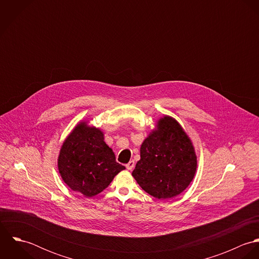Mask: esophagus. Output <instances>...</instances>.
Here are the masks:
<instances>
[{
    "label": "esophagus",
    "instance_id": "esophagus-1",
    "mask_svg": "<svg viewBox=\"0 0 259 259\" xmlns=\"http://www.w3.org/2000/svg\"><path fill=\"white\" fill-rule=\"evenodd\" d=\"M125 166H126V168H127L128 170H132V169L135 167V161H134V160L128 161V163H126Z\"/></svg>",
    "mask_w": 259,
    "mask_h": 259
}]
</instances>
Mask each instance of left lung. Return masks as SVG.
<instances>
[{"mask_svg":"<svg viewBox=\"0 0 259 259\" xmlns=\"http://www.w3.org/2000/svg\"><path fill=\"white\" fill-rule=\"evenodd\" d=\"M141 147V159L133 177L148 194L172 198L191 183L196 170L194 148L181 124L170 116L160 118Z\"/></svg>","mask_w":259,"mask_h":259,"instance_id":"1","label":"left lung"}]
</instances>
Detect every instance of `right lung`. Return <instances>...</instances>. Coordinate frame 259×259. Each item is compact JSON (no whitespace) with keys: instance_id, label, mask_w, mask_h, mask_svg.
Wrapping results in <instances>:
<instances>
[{"instance_id":"right-lung-1","label":"right lung","mask_w":259,"mask_h":259,"mask_svg":"<svg viewBox=\"0 0 259 259\" xmlns=\"http://www.w3.org/2000/svg\"><path fill=\"white\" fill-rule=\"evenodd\" d=\"M58 167L63 181L87 197L106 189L113 178L125 167L104 141V134L85 122L78 123L64 142Z\"/></svg>"}]
</instances>
